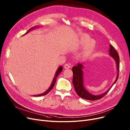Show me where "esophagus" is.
Wrapping results in <instances>:
<instances>
[{"mask_svg": "<svg viewBox=\"0 0 130 130\" xmlns=\"http://www.w3.org/2000/svg\"><path fill=\"white\" fill-rule=\"evenodd\" d=\"M71 66V65L69 64H65V65H64V67H65V69H69V68H70Z\"/></svg>", "mask_w": 130, "mask_h": 130, "instance_id": "1", "label": "esophagus"}]
</instances>
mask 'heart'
Wrapping results in <instances>:
<instances>
[{
  "label": "heart",
  "mask_w": 130,
  "mask_h": 130,
  "mask_svg": "<svg viewBox=\"0 0 130 130\" xmlns=\"http://www.w3.org/2000/svg\"><path fill=\"white\" fill-rule=\"evenodd\" d=\"M80 42L82 45L86 44V46L84 47L83 52V55L85 56L88 55L91 53L94 49L95 45H96L95 41L93 39H90V37L86 34H84L81 37Z\"/></svg>",
  "instance_id": "b5f03b06"
}]
</instances>
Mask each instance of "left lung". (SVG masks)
<instances>
[{
	"label": "left lung",
	"mask_w": 130,
	"mask_h": 130,
	"mask_svg": "<svg viewBox=\"0 0 130 130\" xmlns=\"http://www.w3.org/2000/svg\"><path fill=\"white\" fill-rule=\"evenodd\" d=\"M109 54L111 57L114 59L116 63V68H117V76L115 82L112 84L111 87L107 90V91L102 94L99 95H93L90 93L87 90L84 88L83 85V66L82 64L78 63L76 66L73 67L72 71L73 73V84L74 86V89L77 95L79 97L88 100H97L101 99L104 97L107 93L112 86L116 82L117 79L119 76V71H120V57L116 50L112 47V45H110L109 49Z\"/></svg>",
	"instance_id": "1"
}]
</instances>
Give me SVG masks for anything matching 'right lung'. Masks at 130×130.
Returning a JSON list of instances; mask_svg holds the SVG:
<instances>
[{"instance_id":"obj_1","label":"right lung","mask_w":130,"mask_h":130,"mask_svg":"<svg viewBox=\"0 0 130 130\" xmlns=\"http://www.w3.org/2000/svg\"><path fill=\"white\" fill-rule=\"evenodd\" d=\"M35 27H38V26H35V27H33L31 28V29H30L29 30H28V31L26 32L25 34L27 33L28 32H29V31H30L31 30L34 29ZM62 70H63V67H62L61 66H60L59 67V68L58 69V70H57V71H56V73H55V76H54V78H53V82H52V84H51V85H50V87L49 88V89L47 90L46 91H45V92H44V93H41V94H38V95H33V96H35V97L42 96V95H44L47 94L50 91H51V90L53 88V87H54V85H55V83H56V78H57V76L59 75V74L61 73V72L62 71Z\"/></svg>"}]
</instances>
